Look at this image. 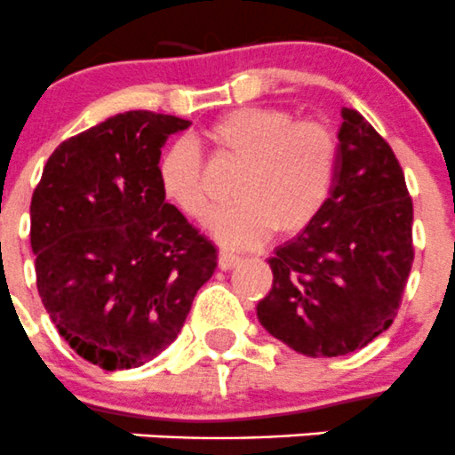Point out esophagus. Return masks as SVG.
I'll return each instance as SVG.
<instances>
[{
  "label": "esophagus",
  "mask_w": 455,
  "mask_h": 455,
  "mask_svg": "<svg viewBox=\"0 0 455 455\" xmlns=\"http://www.w3.org/2000/svg\"><path fill=\"white\" fill-rule=\"evenodd\" d=\"M218 264L222 271H231L233 267H237V264H240V255H233V253H228V251H220Z\"/></svg>",
  "instance_id": "34e87169"
}]
</instances>
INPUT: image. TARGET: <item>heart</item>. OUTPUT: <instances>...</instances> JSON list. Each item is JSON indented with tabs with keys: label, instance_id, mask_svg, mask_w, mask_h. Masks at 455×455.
Wrapping results in <instances>:
<instances>
[{
	"label": "heart",
	"instance_id": "b5f03b06",
	"mask_svg": "<svg viewBox=\"0 0 455 455\" xmlns=\"http://www.w3.org/2000/svg\"><path fill=\"white\" fill-rule=\"evenodd\" d=\"M222 160L240 164L233 178L237 204L213 215L209 228L222 244L255 246L273 231L302 233L326 206L338 173V142L317 122H295L291 110L246 106L218 117L204 133ZM162 196L180 213L204 220L211 211L202 153L187 140L157 162Z\"/></svg>",
	"mask_w": 455,
	"mask_h": 455
}]
</instances>
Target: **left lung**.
<instances>
[{"label": "left lung", "mask_w": 455, "mask_h": 455, "mask_svg": "<svg viewBox=\"0 0 455 455\" xmlns=\"http://www.w3.org/2000/svg\"><path fill=\"white\" fill-rule=\"evenodd\" d=\"M338 173L315 222L268 258L273 286L258 320L311 358L367 347L398 315L413 264V202L380 133L342 108Z\"/></svg>", "instance_id": "obj_1"}]
</instances>
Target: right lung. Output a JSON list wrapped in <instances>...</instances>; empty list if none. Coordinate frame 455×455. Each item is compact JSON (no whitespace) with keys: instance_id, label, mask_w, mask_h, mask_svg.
<instances>
[{"instance_id":"obj_1","label":"right lung","mask_w":455,"mask_h":455,"mask_svg":"<svg viewBox=\"0 0 455 455\" xmlns=\"http://www.w3.org/2000/svg\"><path fill=\"white\" fill-rule=\"evenodd\" d=\"M191 122L129 110L52 151L30 202L37 291L70 349L116 371L178 338L218 249L166 202L162 147Z\"/></svg>"}]
</instances>
